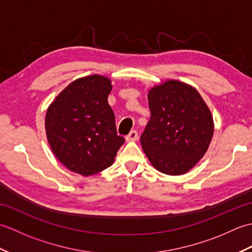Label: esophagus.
Segmentation results:
<instances>
[{"label": "esophagus", "mask_w": 252, "mask_h": 252, "mask_svg": "<svg viewBox=\"0 0 252 252\" xmlns=\"http://www.w3.org/2000/svg\"><path fill=\"white\" fill-rule=\"evenodd\" d=\"M137 138H138V133L135 130H133L126 136V142H134L137 140Z\"/></svg>", "instance_id": "obj_1"}]
</instances>
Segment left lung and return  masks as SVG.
I'll return each mask as SVG.
<instances>
[{"label": "left lung", "mask_w": 252, "mask_h": 252, "mask_svg": "<svg viewBox=\"0 0 252 252\" xmlns=\"http://www.w3.org/2000/svg\"><path fill=\"white\" fill-rule=\"evenodd\" d=\"M151 119L141 136L144 153L160 172L181 175L208 151L213 136V118L198 91L169 80L148 92Z\"/></svg>", "instance_id": "1"}]
</instances>
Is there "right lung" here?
<instances>
[{"label": "right lung", "mask_w": 252, "mask_h": 252, "mask_svg": "<svg viewBox=\"0 0 252 252\" xmlns=\"http://www.w3.org/2000/svg\"><path fill=\"white\" fill-rule=\"evenodd\" d=\"M111 81L104 76L74 80L46 111V137L55 157L83 176L114 163L125 138L117 134L115 114L108 104Z\"/></svg>", "instance_id": "right-lung-1"}]
</instances>
